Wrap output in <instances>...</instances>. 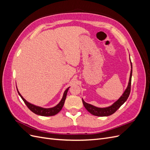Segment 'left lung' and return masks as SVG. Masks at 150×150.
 Returning a JSON list of instances; mask_svg holds the SVG:
<instances>
[{
  "instance_id": "left-lung-1",
  "label": "left lung",
  "mask_w": 150,
  "mask_h": 150,
  "mask_svg": "<svg viewBox=\"0 0 150 150\" xmlns=\"http://www.w3.org/2000/svg\"><path fill=\"white\" fill-rule=\"evenodd\" d=\"M130 57V56H129ZM130 63H131V72H130V75H129V79L128 81V86L126 88L124 93L121 96V97L117 99L116 101H115L111 106L106 107V108H99L96 107L95 106L92 105V104H88L86 103L84 99H82L83 103L84 104V106L85 108L87 110L88 112H89L91 114L94 115V116H108L112 115L113 113H115L117 109H119L122 104H123L127 99L128 98L129 95L131 91V77H132V63H131V59H129Z\"/></svg>"
}]
</instances>
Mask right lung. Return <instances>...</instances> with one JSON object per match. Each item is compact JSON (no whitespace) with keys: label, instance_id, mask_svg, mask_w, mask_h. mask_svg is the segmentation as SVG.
<instances>
[{"label":"right lung","instance_id":"right-lung-1","mask_svg":"<svg viewBox=\"0 0 150 150\" xmlns=\"http://www.w3.org/2000/svg\"><path fill=\"white\" fill-rule=\"evenodd\" d=\"M69 88L70 87L67 88L65 90V91L64 92V93H63V96H62V98L61 99V100L60 101V102L56 106H54L52 108H42V107H40L38 106L34 105V104H32V103H30L28 101H27L23 97H22V96L21 94L19 91H18L17 88V90L18 94H19L21 98L22 99V100L24 101V102L26 104V106L28 107V108L31 111H33L34 113H35V114L38 115H40V116H51L56 115L62 110V108L64 104V102H65L66 98L68 89H69Z\"/></svg>","mask_w":150,"mask_h":150}]
</instances>
